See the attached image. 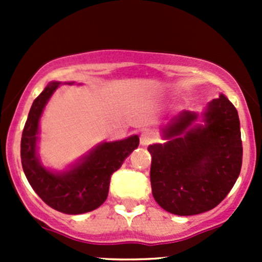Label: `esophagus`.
<instances>
[{"label": "esophagus", "instance_id": "1", "mask_svg": "<svg viewBox=\"0 0 262 262\" xmlns=\"http://www.w3.org/2000/svg\"><path fill=\"white\" fill-rule=\"evenodd\" d=\"M153 142V134L149 132H143L141 134V144L142 146H148Z\"/></svg>", "mask_w": 262, "mask_h": 262}]
</instances>
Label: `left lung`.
Wrapping results in <instances>:
<instances>
[{
    "mask_svg": "<svg viewBox=\"0 0 262 262\" xmlns=\"http://www.w3.org/2000/svg\"><path fill=\"white\" fill-rule=\"evenodd\" d=\"M161 136L165 143L148 147L157 204L176 215H195L215 208L241 172V129L233 104L221 94L200 115L184 110L173 116Z\"/></svg>",
    "mask_w": 262,
    "mask_h": 262,
    "instance_id": "left-lung-1",
    "label": "left lung"
}]
</instances>
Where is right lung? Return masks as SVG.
I'll list each match as a JSON object with an SVG mask.
<instances>
[{"label": "right lung", "mask_w": 262, "mask_h": 262, "mask_svg": "<svg viewBox=\"0 0 262 262\" xmlns=\"http://www.w3.org/2000/svg\"><path fill=\"white\" fill-rule=\"evenodd\" d=\"M75 82H64L73 84ZM62 84L52 81L34 100L21 137V165L29 184L50 208L64 214L97 209L109 194L110 178L139 146L137 134L114 142H102L63 171L50 170L38 155L39 125L47 104Z\"/></svg>", "instance_id": "1"}]
</instances>
